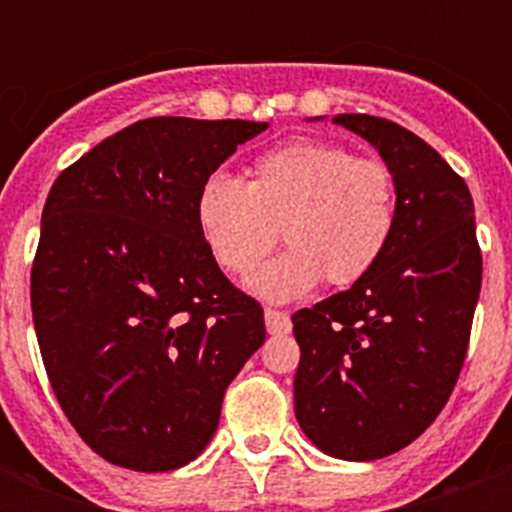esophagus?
Segmentation results:
<instances>
[{
    "instance_id": "1",
    "label": "esophagus",
    "mask_w": 512,
    "mask_h": 512,
    "mask_svg": "<svg viewBox=\"0 0 512 512\" xmlns=\"http://www.w3.org/2000/svg\"><path fill=\"white\" fill-rule=\"evenodd\" d=\"M265 327L271 335H287L292 329V321H289V313L276 311V308H265Z\"/></svg>"
}]
</instances>
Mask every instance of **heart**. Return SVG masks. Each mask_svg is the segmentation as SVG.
<instances>
[{
    "label": "heart",
    "instance_id": "1",
    "mask_svg": "<svg viewBox=\"0 0 512 512\" xmlns=\"http://www.w3.org/2000/svg\"><path fill=\"white\" fill-rule=\"evenodd\" d=\"M398 217L390 164L327 140H295L257 156L249 183L215 172L196 196L201 241L220 268L247 276L279 244L289 252L252 281L284 303L319 287H350L385 255Z\"/></svg>",
    "mask_w": 512,
    "mask_h": 512
}]
</instances>
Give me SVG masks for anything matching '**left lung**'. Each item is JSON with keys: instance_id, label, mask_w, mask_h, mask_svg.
Wrapping results in <instances>:
<instances>
[{"instance_id": "1", "label": "left lung", "mask_w": 512, "mask_h": 512, "mask_svg": "<svg viewBox=\"0 0 512 512\" xmlns=\"http://www.w3.org/2000/svg\"><path fill=\"white\" fill-rule=\"evenodd\" d=\"M398 183L385 255L345 292L292 316L300 345L295 414L321 452L380 460L409 446L452 396L481 292L468 185L401 124L340 114Z\"/></svg>"}]
</instances>
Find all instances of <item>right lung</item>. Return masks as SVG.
<instances>
[{
  "label": "right lung",
  "instance_id": "right-lung-1",
  "mask_svg": "<svg viewBox=\"0 0 512 512\" xmlns=\"http://www.w3.org/2000/svg\"><path fill=\"white\" fill-rule=\"evenodd\" d=\"M241 119H143L60 172L44 201L31 311L60 409L92 452L164 473L196 460L225 388L265 342L263 308L201 241L196 196Z\"/></svg>",
  "mask_w": 512,
  "mask_h": 512
}]
</instances>
